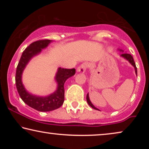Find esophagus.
<instances>
[{
	"label": "esophagus",
	"mask_w": 149,
	"mask_h": 149,
	"mask_svg": "<svg viewBox=\"0 0 149 149\" xmlns=\"http://www.w3.org/2000/svg\"><path fill=\"white\" fill-rule=\"evenodd\" d=\"M86 69H87V64H85V63H83V64H82L81 66H79L78 68H77V71L80 73H84L85 71H86Z\"/></svg>",
	"instance_id": "obj_1"
}]
</instances>
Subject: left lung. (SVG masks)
Returning a JSON list of instances; mask_svg holds the SVG:
<instances>
[{
	"mask_svg": "<svg viewBox=\"0 0 149 149\" xmlns=\"http://www.w3.org/2000/svg\"><path fill=\"white\" fill-rule=\"evenodd\" d=\"M119 51H120V52H124L123 50H121V49H118ZM121 57H122V58H123L124 59H125L126 60H127L128 62H129L130 64H131L132 66H133L134 67V69H135V72H136V74L137 75V68H136V64L135 62H134V58L133 57H132L131 55L129 54H127V53H123V54H121V56H120ZM86 99H87V103H88V104L90 106V107L92 108V109H95V110H98V111H100V110L98 109H97L96 107H95L93 105V104L91 102L90 100H89V93H87V97H86Z\"/></svg>",
	"mask_w": 149,
	"mask_h": 149,
	"instance_id": "1",
	"label": "left lung"
}]
</instances>
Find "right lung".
Wrapping results in <instances>:
<instances>
[{"instance_id": "obj_1", "label": "right lung", "mask_w": 149, "mask_h": 149, "mask_svg": "<svg viewBox=\"0 0 149 149\" xmlns=\"http://www.w3.org/2000/svg\"><path fill=\"white\" fill-rule=\"evenodd\" d=\"M52 41L47 39L40 40L30 44L22 53L16 70L15 84L20 97L26 104L40 112L54 111L63 104L64 101V83L67 79L74 75L76 72L74 68H58L55 77V81L58 85L56 90L46 96L34 95L26 90L22 83L24 70L30 60L40 54L42 50L45 49Z\"/></svg>"}]
</instances>
